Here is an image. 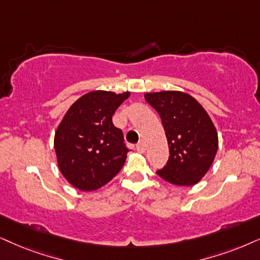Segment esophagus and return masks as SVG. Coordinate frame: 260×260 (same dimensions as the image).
Instances as JSON below:
<instances>
[{
  "mask_svg": "<svg viewBox=\"0 0 260 260\" xmlns=\"http://www.w3.org/2000/svg\"><path fill=\"white\" fill-rule=\"evenodd\" d=\"M137 151L140 153H144L146 151V146L145 144H144V141H139V143L137 144Z\"/></svg>",
  "mask_w": 260,
  "mask_h": 260,
  "instance_id": "1",
  "label": "esophagus"
}]
</instances>
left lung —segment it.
Listing matches in <instances>:
<instances>
[{"label":"left lung","instance_id":"obj_1","mask_svg":"<svg viewBox=\"0 0 260 260\" xmlns=\"http://www.w3.org/2000/svg\"><path fill=\"white\" fill-rule=\"evenodd\" d=\"M145 100L159 115L169 146L168 162L157 174L176 186H193L210 169L218 137L204 108L180 91L146 93Z\"/></svg>","mask_w":260,"mask_h":260}]
</instances>
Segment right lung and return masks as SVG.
Returning <instances> with one entry per match:
<instances>
[{"label":"right lung","instance_id":"add662e5","mask_svg":"<svg viewBox=\"0 0 260 260\" xmlns=\"http://www.w3.org/2000/svg\"><path fill=\"white\" fill-rule=\"evenodd\" d=\"M129 92L92 91L70 108L55 134L58 168L80 190L101 188L119 174L129 149L113 115Z\"/></svg>","mask_w":260,"mask_h":260}]
</instances>
